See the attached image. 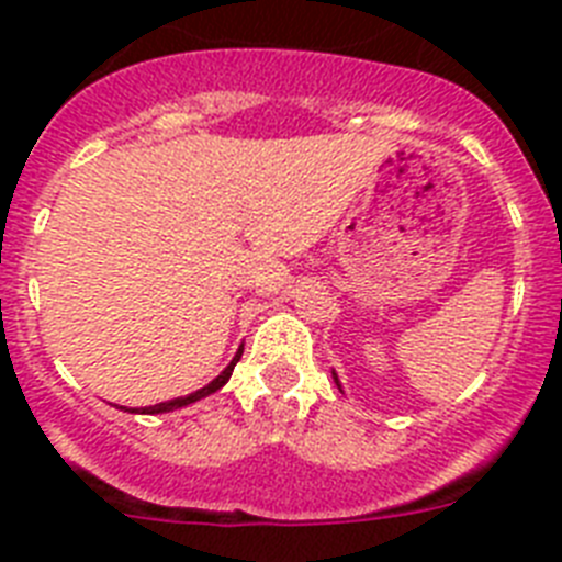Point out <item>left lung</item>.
Returning <instances> with one entry per match:
<instances>
[{
  "label": "left lung",
  "instance_id": "1",
  "mask_svg": "<svg viewBox=\"0 0 562 562\" xmlns=\"http://www.w3.org/2000/svg\"><path fill=\"white\" fill-rule=\"evenodd\" d=\"M331 376H335V382H337V389H340V380H337V374H335V371H331Z\"/></svg>",
  "mask_w": 562,
  "mask_h": 562
}]
</instances>
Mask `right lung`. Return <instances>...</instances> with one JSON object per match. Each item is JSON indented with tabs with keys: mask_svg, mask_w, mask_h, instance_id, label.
<instances>
[{
	"mask_svg": "<svg viewBox=\"0 0 562 562\" xmlns=\"http://www.w3.org/2000/svg\"><path fill=\"white\" fill-rule=\"evenodd\" d=\"M241 351H245V346H238V351H236V357H233L231 362H227V369L222 371L220 376H216V380H211L205 385V389H200V391H193V394H188V396H177V400H168V402H160V405H148V408H121L123 411H128V414H168V411H177V408H186V405H193V402H200V400H205V396H211V394H216V391L222 389V385H225L227 380H231V374H233V369H236V362L241 360Z\"/></svg>",
	"mask_w": 562,
	"mask_h": 562,
	"instance_id": "obj_1",
	"label": "right lung"
}]
</instances>
